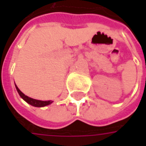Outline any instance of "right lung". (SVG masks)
I'll use <instances>...</instances> for the list:
<instances>
[{"label":"right lung","instance_id":"add662e5","mask_svg":"<svg viewBox=\"0 0 146 146\" xmlns=\"http://www.w3.org/2000/svg\"><path fill=\"white\" fill-rule=\"evenodd\" d=\"M15 87L16 89L18 91V93L19 94V96L21 98H23L25 102H27L28 104H30L33 106H36V107H43V106H46L49 104H51L53 102L52 101H40V100H36V99H33V98H29L27 96H26L24 93H23L19 90V88L17 87V85L15 84Z\"/></svg>","mask_w":146,"mask_h":146}]
</instances>
